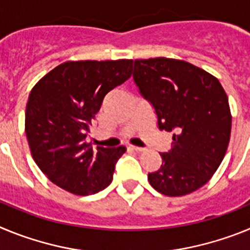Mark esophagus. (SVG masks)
<instances>
[{"mask_svg": "<svg viewBox=\"0 0 250 250\" xmlns=\"http://www.w3.org/2000/svg\"><path fill=\"white\" fill-rule=\"evenodd\" d=\"M130 149H131V150H134V151H138V152H140V151H144V147H140V146H134V145H130Z\"/></svg>", "mask_w": 250, "mask_h": 250, "instance_id": "obj_1", "label": "esophagus"}]
</instances>
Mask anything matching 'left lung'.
Returning a JSON list of instances; mask_svg holds the SVG:
<instances>
[{"label": "left lung", "mask_w": 250, "mask_h": 250, "mask_svg": "<svg viewBox=\"0 0 250 250\" xmlns=\"http://www.w3.org/2000/svg\"><path fill=\"white\" fill-rule=\"evenodd\" d=\"M132 79L155 111L160 130L173 131V147L147 180L156 191L182 196L207 184L230 139L228 96L210 74L182 60H135Z\"/></svg>", "instance_id": "obj_1"}]
</instances>
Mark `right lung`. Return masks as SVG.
Here are the masks:
<instances>
[{
  "label": "right lung",
  "instance_id": "obj_1",
  "mask_svg": "<svg viewBox=\"0 0 250 250\" xmlns=\"http://www.w3.org/2000/svg\"><path fill=\"white\" fill-rule=\"evenodd\" d=\"M131 67L132 60L68 61L31 90L26 136L35 163L57 187L89 195L112 182L125 146L94 149L85 139L106 94L129 80Z\"/></svg>",
  "mask_w": 250,
  "mask_h": 250
}]
</instances>
